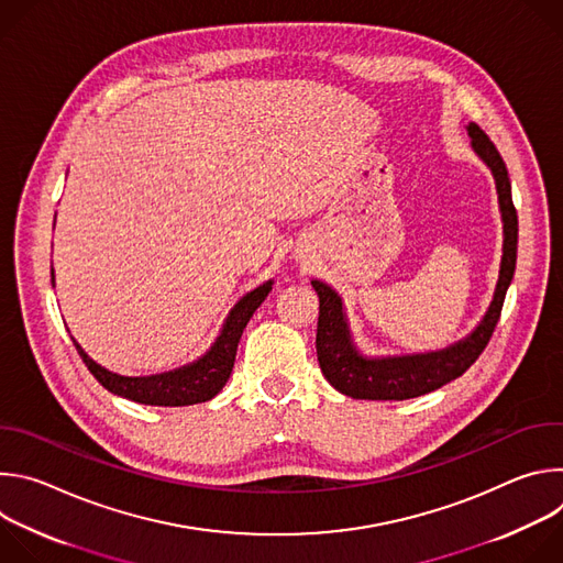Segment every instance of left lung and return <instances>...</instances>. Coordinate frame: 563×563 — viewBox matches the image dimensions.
I'll return each mask as SVG.
<instances>
[{"instance_id": "obj_1", "label": "left lung", "mask_w": 563, "mask_h": 563, "mask_svg": "<svg viewBox=\"0 0 563 563\" xmlns=\"http://www.w3.org/2000/svg\"><path fill=\"white\" fill-rule=\"evenodd\" d=\"M470 146L484 159L490 169L497 187L499 213L504 224V247L499 280L493 294V300L478 320L476 328L459 339L456 343L419 354H396V356H367L363 354L352 336L350 320L345 313V302L334 287L313 278L311 287L318 294V330H316V354L323 376L334 389L352 398L367 400H406L423 396L443 387L445 383L459 378L476 358L486 350L506 300V291L515 276L517 265V211L512 205V187L504 157L499 155L493 140L481 131L474 122L465 126Z\"/></svg>"}]
</instances>
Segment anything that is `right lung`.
I'll use <instances>...</instances> for the list:
<instances>
[{"mask_svg": "<svg viewBox=\"0 0 563 563\" xmlns=\"http://www.w3.org/2000/svg\"><path fill=\"white\" fill-rule=\"evenodd\" d=\"M51 280L55 287V272H51ZM274 280H267L258 285L256 289L247 291L240 298L231 311L227 313L220 334L211 343V347L196 358L194 363H187L183 367L159 372L151 376H122L118 372H111L96 363L73 336V345L77 354L82 356L91 374L111 391L122 398L135 400L142 406H163V408H183L194 404H205V400L213 398L224 383L229 380V374L233 369L235 350L243 336V330L247 328L250 318L261 307V302L272 291Z\"/></svg>", "mask_w": 563, "mask_h": 563, "instance_id": "obj_1", "label": "right lung"}]
</instances>
